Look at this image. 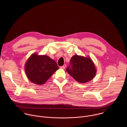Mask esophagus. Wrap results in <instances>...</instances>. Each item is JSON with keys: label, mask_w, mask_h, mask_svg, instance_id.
Listing matches in <instances>:
<instances>
[{"label": "esophagus", "mask_w": 127, "mask_h": 127, "mask_svg": "<svg viewBox=\"0 0 127 127\" xmlns=\"http://www.w3.org/2000/svg\"><path fill=\"white\" fill-rule=\"evenodd\" d=\"M66 65L65 64H64L63 66H61L60 67V68H61V69H65V67H66Z\"/></svg>", "instance_id": "obj_1"}]
</instances>
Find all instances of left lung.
Masks as SVG:
<instances>
[{
  "instance_id": "1",
  "label": "left lung",
  "mask_w": 127,
  "mask_h": 127,
  "mask_svg": "<svg viewBox=\"0 0 127 127\" xmlns=\"http://www.w3.org/2000/svg\"><path fill=\"white\" fill-rule=\"evenodd\" d=\"M66 71L79 83L87 82L95 76L96 70L90 57L74 55L70 60Z\"/></svg>"
}]
</instances>
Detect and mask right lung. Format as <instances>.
<instances>
[{
    "label": "right lung",
    "mask_w": 127,
    "mask_h": 127,
    "mask_svg": "<svg viewBox=\"0 0 127 127\" xmlns=\"http://www.w3.org/2000/svg\"><path fill=\"white\" fill-rule=\"evenodd\" d=\"M59 69L57 63L46 55L33 53L25 64L26 74L30 81L38 85L44 84Z\"/></svg>",
    "instance_id": "right-lung-1"
}]
</instances>
